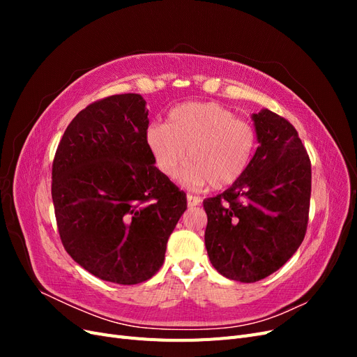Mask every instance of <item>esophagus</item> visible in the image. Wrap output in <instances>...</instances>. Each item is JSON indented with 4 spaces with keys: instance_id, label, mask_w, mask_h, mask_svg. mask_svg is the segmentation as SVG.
I'll use <instances>...</instances> for the list:
<instances>
[{
    "instance_id": "1",
    "label": "esophagus",
    "mask_w": 357,
    "mask_h": 357,
    "mask_svg": "<svg viewBox=\"0 0 357 357\" xmlns=\"http://www.w3.org/2000/svg\"><path fill=\"white\" fill-rule=\"evenodd\" d=\"M199 204H201V198L193 197V195H188V207L189 208L197 207V205H199Z\"/></svg>"
}]
</instances>
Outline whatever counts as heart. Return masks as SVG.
I'll use <instances>...</instances> for the list:
<instances>
[{"instance_id":"obj_1","label":"heart","mask_w":357,"mask_h":357,"mask_svg":"<svg viewBox=\"0 0 357 357\" xmlns=\"http://www.w3.org/2000/svg\"><path fill=\"white\" fill-rule=\"evenodd\" d=\"M257 135L252 123L218 102H188L172 109L167 123H152L146 144L162 176L174 178L186 160L183 181L190 188L228 189L252 164Z\"/></svg>"}]
</instances>
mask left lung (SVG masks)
<instances>
[{"label": "left lung", "instance_id": "obj_1", "mask_svg": "<svg viewBox=\"0 0 357 357\" xmlns=\"http://www.w3.org/2000/svg\"><path fill=\"white\" fill-rule=\"evenodd\" d=\"M259 146L238 183L204 199L205 247L213 266L241 283L282 268L298 250L308 225L311 162L284 117L253 114Z\"/></svg>", "mask_w": 357, "mask_h": 357}]
</instances>
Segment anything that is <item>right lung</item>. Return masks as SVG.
<instances>
[{"instance_id":"1","label":"right lung","mask_w":357,"mask_h":357,"mask_svg":"<svg viewBox=\"0 0 357 357\" xmlns=\"http://www.w3.org/2000/svg\"><path fill=\"white\" fill-rule=\"evenodd\" d=\"M146 101L112 95L67 126L52 165V199L63 248L95 277L138 284L164 264L186 193L162 176L146 144Z\"/></svg>"}]
</instances>
